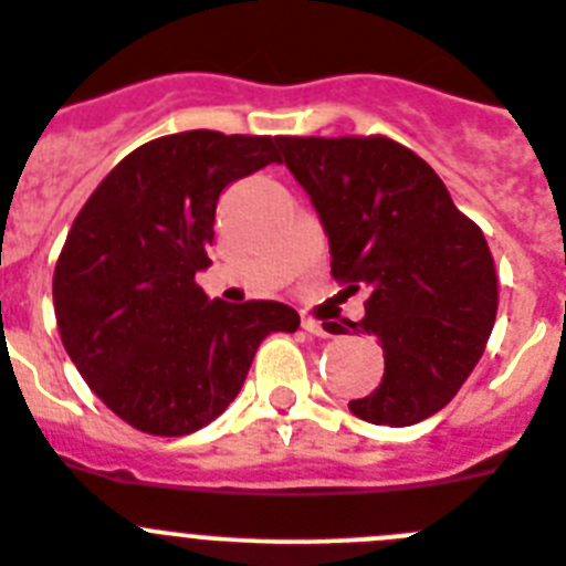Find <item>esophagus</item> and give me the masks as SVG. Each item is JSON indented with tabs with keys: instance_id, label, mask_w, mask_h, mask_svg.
<instances>
[{
	"instance_id": "1",
	"label": "esophagus",
	"mask_w": 566,
	"mask_h": 566,
	"mask_svg": "<svg viewBox=\"0 0 566 566\" xmlns=\"http://www.w3.org/2000/svg\"><path fill=\"white\" fill-rule=\"evenodd\" d=\"M302 327L307 333H313V336H322V338L331 336V327H327V324H322L318 318H313V316H302Z\"/></svg>"
}]
</instances>
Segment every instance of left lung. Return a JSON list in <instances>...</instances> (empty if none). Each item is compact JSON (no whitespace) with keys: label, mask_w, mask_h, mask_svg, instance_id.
Instances as JSON below:
<instances>
[{"label":"left lung","mask_w":566,"mask_h":566,"mask_svg":"<svg viewBox=\"0 0 566 566\" xmlns=\"http://www.w3.org/2000/svg\"><path fill=\"white\" fill-rule=\"evenodd\" d=\"M276 145L331 239L333 279L370 290L367 316L350 327L378 338L385 376L350 410L387 427L430 419L493 333L499 276L488 239L439 174L387 136H276Z\"/></svg>","instance_id":"1"}]
</instances>
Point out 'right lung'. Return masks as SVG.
Here are the masks:
<instances>
[{
    "instance_id": "1",
    "label": "right lung",
    "mask_w": 566,
    "mask_h": 566,
    "mask_svg": "<svg viewBox=\"0 0 566 566\" xmlns=\"http://www.w3.org/2000/svg\"><path fill=\"white\" fill-rule=\"evenodd\" d=\"M282 161L273 136L185 130L127 154L73 219L53 270L67 356L122 421L188 436L228 410L270 333H296L282 302H210L216 201Z\"/></svg>"
}]
</instances>
